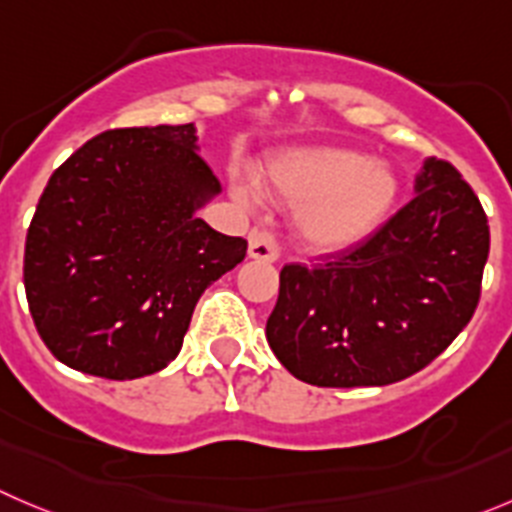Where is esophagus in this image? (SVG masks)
I'll return each instance as SVG.
<instances>
[{"mask_svg": "<svg viewBox=\"0 0 512 512\" xmlns=\"http://www.w3.org/2000/svg\"><path fill=\"white\" fill-rule=\"evenodd\" d=\"M248 256L253 261H264V264H274L279 259V243H276L274 233L253 228L248 233Z\"/></svg>", "mask_w": 512, "mask_h": 512, "instance_id": "34e87169", "label": "esophagus"}]
</instances>
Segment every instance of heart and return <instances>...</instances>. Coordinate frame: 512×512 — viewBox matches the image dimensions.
<instances>
[{
	"label": "heart",
	"instance_id": "obj_1",
	"mask_svg": "<svg viewBox=\"0 0 512 512\" xmlns=\"http://www.w3.org/2000/svg\"><path fill=\"white\" fill-rule=\"evenodd\" d=\"M264 188L296 208L294 233L306 251L337 256L372 238L399 198V178L387 163L344 145H304L266 168ZM236 193L251 198L238 183Z\"/></svg>",
	"mask_w": 512,
	"mask_h": 512
}]
</instances>
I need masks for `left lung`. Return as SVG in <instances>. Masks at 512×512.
Segmentation results:
<instances>
[{
    "label": "left lung",
    "mask_w": 512,
    "mask_h": 512,
    "mask_svg": "<svg viewBox=\"0 0 512 512\" xmlns=\"http://www.w3.org/2000/svg\"><path fill=\"white\" fill-rule=\"evenodd\" d=\"M417 196L337 259L289 264L266 321L276 359L316 387H384L425 369L467 326L488 216L455 165L427 158Z\"/></svg>",
    "instance_id": "8db88e82"
}]
</instances>
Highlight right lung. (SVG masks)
I'll return each mask as SVG.
<instances>
[{"label": "right lung", "instance_id": "add662e5", "mask_svg": "<svg viewBox=\"0 0 512 512\" xmlns=\"http://www.w3.org/2000/svg\"><path fill=\"white\" fill-rule=\"evenodd\" d=\"M196 125L105 130L52 173L27 231L24 291L67 367L138 379L183 347L203 291L248 243L196 216L221 183Z\"/></svg>", "mask_w": 512, "mask_h": 512}]
</instances>
